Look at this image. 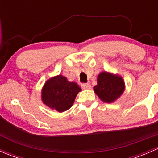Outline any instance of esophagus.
Instances as JSON below:
<instances>
[{
  "label": "esophagus",
  "instance_id": "34e87169",
  "mask_svg": "<svg viewBox=\"0 0 158 158\" xmlns=\"http://www.w3.org/2000/svg\"><path fill=\"white\" fill-rule=\"evenodd\" d=\"M82 88L83 89H91V85L89 83H83L82 84Z\"/></svg>",
  "mask_w": 158,
  "mask_h": 158
}]
</instances>
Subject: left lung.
I'll return each instance as SVG.
<instances>
[{"label":"left lung","instance_id":"8db88e82","mask_svg":"<svg viewBox=\"0 0 158 158\" xmlns=\"http://www.w3.org/2000/svg\"><path fill=\"white\" fill-rule=\"evenodd\" d=\"M94 91L102 101L111 103L123 93L125 82L118 75L102 72L98 76L97 85L94 86Z\"/></svg>","mask_w":158,"mask_h":158}]
</instances>
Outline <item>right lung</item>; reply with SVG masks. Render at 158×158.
I'll list each match as a JSON object with an SVG mask.
<instances>
[{
	"instance_id": "1",
	"label": "right lung",
	"mask_w": 158,
	"mask_h": 158,
	"mask_svg": "<svg viewBox=\"0 0 158 158\" xmlns=\"http://www.w3.org/2000/svg\"><path fill=\"white\" fill-rule=\"evenodd\" d=\"M81 90L77 83L69 82L67 78L60 75L45 82L42 89V101L50 109L63 112L72 107Z\"/></svg>"
}]
</instances>
